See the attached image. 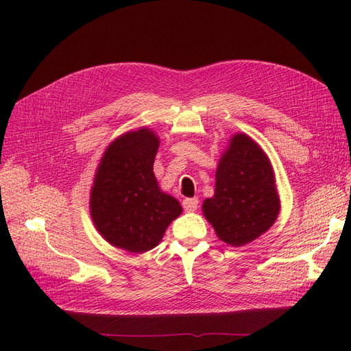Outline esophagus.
<instances>
[{"instance_id":"esophagus-1","label":"esophagus","mask_w":351,"mask_h":351,"mask_svg":"<svg viewBox=\"0 0 351 351\" xmlns=\"http://www.w3.org/2000/svg\"><path fill=\"white\" fill-rule=\"evenodd\" d=\"M197 204H199L197 197H186L183 200V208L186 212H193L197 209Z\"/></svg>"}]
</instances>
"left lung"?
<instances>
[{"instance_id":"1","label":"left lung","mask_w":351,"mask_h":351,"mask_svg":"<svg viewBox=\"0 0 351 351\" xmlns=\"http://www.w3.org/2000/svg\"><path fill=\"white\" fill-rule=\"evenodd\" d=\"M215 178V195L205 199L202 210L219 240L239 247L272 227L281 208L274 169L247 134L231 137Z\"/></svg>"}]
</instances>
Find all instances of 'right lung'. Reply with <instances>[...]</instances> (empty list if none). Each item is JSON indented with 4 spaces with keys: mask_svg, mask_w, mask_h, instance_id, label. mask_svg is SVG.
I'll list each match as a JSON object with an SVG mask.
<instances>
[{
    "mask_svg": "<svg viewBox=\"0 0 351 351\" xmlns=\"http://www.w3.org/2000/svg\"><path fill=\"white\" fill-rule=\"evenodd\" d=\"M158 136L142 129L127 132L104 152L90 190V217L112 246L143 253L158 246L182 205L158 186L154 161Z\"/></svg>",
    "mask_w": 351,
    "mask_h": 351,
    "instance_id": "obj_1",
    "label": "right lung"
}]
</instances>
